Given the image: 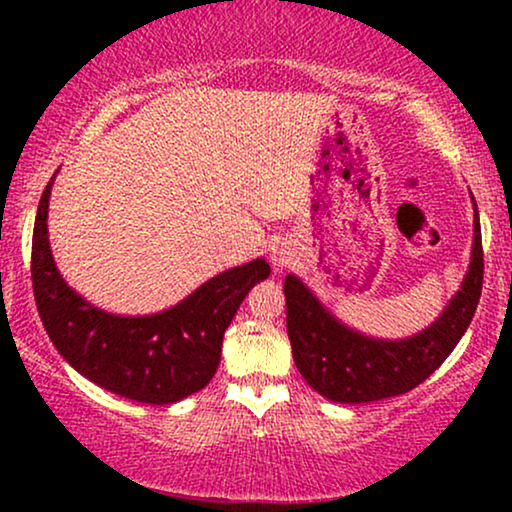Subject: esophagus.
<instances>
[{
    "mask_svg": "<svg viewBox=\"0 0 512 512\" xmlns=\"http://www.w3.org/2000/svg\"><path fill=\"white\" fill-rule=\"evenodd\" d=\"M270 261H272V265H275V268H289L291 261H293L291 249L286 247V244H279V247L272 249Z\"/></svg>",
    "mask_w": 512,
    "mask_h": 512,
    "instance_id": "34e87169",
    "label": "esophagus"
}]
</instances>
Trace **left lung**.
<instances>
[{
  "label": "left lung",
  "mask_w": 512,
  "mask_h": 512,
  "mask_svg": "<svg viewBox=\"0 0 512 512\" xmlns=\"http://www.w3.org/2000/svg\"><path fill=\"white\" fill-rule=\"evenodd\" d=\"M485 258L475 209L473 258L461 291L415 338L387 342L349 331L328 314L298 277L284 279L286 331L293 361L312 389L338 403H370L422 384L443 363L471 324L480 303Z\"/></svg>",
  "instance_id": "left-lung-1"
}]
</instances>
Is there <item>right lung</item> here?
Returning a JSON list of instances; mask_svg holds the SVG:
<instances>
[{"instance_id":"add662e5","label":"right lung","mask_w":512,"mask_h":512,"mask_svg":"<svg viewBox=\"0 0 512 512\" xmlns=\"http://www.w3.org/2000/svg\"><path fill=\"white\" fill-rule=\"evenodd\" d=\"M32 233V289L48 338L69 366L97 387L139 403L170 405L207 387L221 361L223 333L251 286L270 275L256 258L209 279L172 310L116 317L97 310L62 282L48 247V195Z\"/></svg>"}]
</instances>
